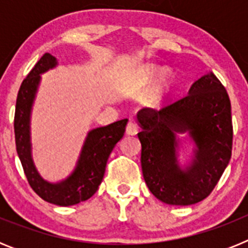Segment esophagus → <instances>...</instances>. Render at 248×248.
<instances>
[{
	"instance_id": "esophagus-1",
	"label": "esophagus",
	"mask_w": 248,
	"mask_h": 248,
	"mask_svg": "<svg viewBox=\"0 0 248 248\" xmlns=\"http://www.w3.org/2000/svg\"><path fill=\"white\" fill-rule=\"evenodd\" d=\"M138 133V124L134 122H129L126 125V134L135 135Z\"/></svg>"
}]
</instances>
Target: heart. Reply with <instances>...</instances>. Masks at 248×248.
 I'll use <instances>...</instances> for the list:
<instances>
[{
	"mask_svg": "<svg viewBox=\"0 0 248 248\" xmlns=\"http://www.w3.org/2000/svg\"><path fill=\"white\" fill-rule=\"evenodd\" d=\"M157 69L155 65H148V67H144L141 69V72L139 73L138 77V85L139 87H145V85L150 84L153 82L155 77L157 74ZM174 82V76L170 71H164L160 74L159 79H157L156 85L153 89V93H151V97L154 100H160L163 98L164 94L166 93V91H169V88L172 85Z\"/></svg>",
	"mask_w": 248,
	"mask_h": 248,
	"instance_id": "obj_1",
	"label": "heart"
}]
</instances>
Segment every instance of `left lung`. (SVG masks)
Returning a JSON list of instances; mask_svg holds the SVG:
<instances>
[{
    "label": "left lung",
    "mask_w": 248,
    "mask_h": 248,
    "mask_svg": "<svg viewBox=\"0 0 248 248\" xmlns=\"http://www.w3.org/2000/svg\"><path fill=\"white\" fill-rule=\"evenodd\" d=\"M137 118L141 128V170L151 194L180 206L207 198L229 165L233 137L231 103L217 77H201L187 95L157 111L141 109ZM186 131L197 149L192 164L181 169L176 134Z\"/></svg>",
    "instance_id": "obj_1"
}]
</instances>
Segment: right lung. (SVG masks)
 <instances>
[{
    "label": "right lung",
    "instance_id": "obj_1",
    "mask_svg": "<svg viewBox=\"0 0 248 248\" xmlns=\"http://www.w3.org/2000/svg\"><path fill=\"white\" fill-rule=\"evenodd\" d=\"M56 58L52 54L45 53L23 79L17 95L13 126L17 154L31 187L47 202L71 206L88 200L97 192L104 176L109 155L124 135L128 119L118 120L89 131L76 169L65 180L57 184L43 180L31 156L30 115L41 74L56 67Z\"/></svg>",
    "mask_w": 248,
    "mask_h": 248
}]
</instances>
